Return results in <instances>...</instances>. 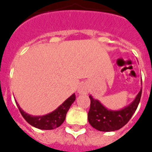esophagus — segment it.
<instances>
[{"mask_svg": "<svg viewBox=\"0 0 152 152\" xmlns=\"http://www.w3.org/2000/svg\"><path fill=\"white\" fill-rule=\"evenodd\" d=\"M78 93L79 94H86L87 93V88L86 86H80L78 89Z\"/></svg>", "mask_w": 152, "mask_h": 152, "instance_id": "34e87169", "label": "esophagus"}]
</instances>
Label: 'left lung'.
<instances>
[{"mask_svg":"<svg viewBox=\"0 0 152 152\" xmlns=\"http://www.w3.org/2000/svg\"><path fill=\"white\" fill-rule=\"evenodd\" d=\"M142 95V89L129 105L124 108L113 111L105 107L98 99L89 95L90 108L88 113V121L97 130L111 132L120 129L127 124L137 110Z\"/></svg>","mask_w":152,"mask_h":152,"instance_id":"1","label":"left lung"}]
</instances>
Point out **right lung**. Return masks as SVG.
I'll use <instances>...</instances> for the list:
<instances>
[{"mask_svg": "<svg viewBox=\"0 0 152 152\" xmlns=\"http://www.w3.org/2000/svg\"><path fill=\"white\" fill-rule=\"evenodd\" d=\"M75 100H76V95H75V94H73L72 95L70 96L65 102L62 103L54 111L50 112L49 114L44 115H38V116L31 115L26 113L19 107L18 102H15L18 106L19 112L23 115V117L24 118L28 124L32 125L33 127L40 129L50 130V129H53L59 127L60 125L63 124V121H65L66 115L69 110L70 107L74 102Z\"/></svg>", "mask_w": 152, "mask_h": 152, "instance_id": "add662e5", "label": "right lung"}]
</instances>
